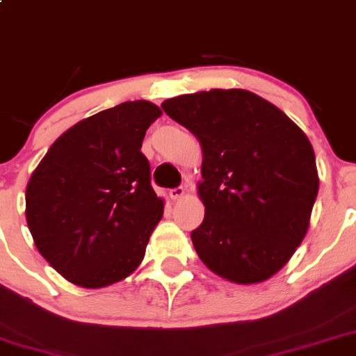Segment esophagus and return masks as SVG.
Instances as JSON below:
<instances>
[{
  "label": "esophagus",
  "mask_w": 356,
  "mask_h": 356,
  "mask_svg": "<svg viewBox=\"0 0 356 356\" xmlns=\"http://www.w3.org/2000/svg\"><path fill=\"white\" fill-rule=\"evenodd\" d=\"M168 195H170V198H172V200H181L182 196L186 195V189L182 188V186H179V188L170 189V193H168Z\"/></svg>",
  "instance_id": "obj_1"
}]
</instances>
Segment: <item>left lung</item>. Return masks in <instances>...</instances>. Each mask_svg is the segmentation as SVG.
Returning a JSON list of instances; mask_svg holds the SVG:
<instances>
[{"instance_id": "left-lung-1", "label": "left lung", "mask_w": 356, "mask_h": 356, "mask_svg": "<svg viewBox=\"0 0 356 356\" xmlns=\"http://www.w3.org/2000/svg\"><path fill=\"white\" fill-rule=\"evenodd\" d=\"M161 109L203 151V222L191 233L203 264L234 284L280 271L301 245L318 195L313 147L277 106L247 90L168 99Z\"/></svg>"}]
</instances>
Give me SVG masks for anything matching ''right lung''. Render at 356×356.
<instances>
[{"instance_id":"1","label":"right lung","mask_w":356,"mask_h":356,"mask_svg":"<svg viewBox=\"0 0 356 356\" xmlns=\"http://www.w3.org/2000/svg\"><path fill=\"white\" fill-rule=\"evenodd\" d=\"M161 115L147 101L123 102L62 134L29 179L26 219L40 254L85 289L136 271L163 200L140 146Z\"/></svg>"}]
</instances>
